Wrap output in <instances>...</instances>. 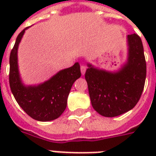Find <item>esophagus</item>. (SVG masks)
<instances>
[{
  "mask_svg": "<svg viewBox=\"0 0 156 156\" xmlns=\"http://www.w3.org/2000/svg\"><path fill=\"white\" fill-rule=\"evenodd\" d=\"M80 69H81V73H82V74H83V75H84L86 73V66H83V65H82Z\"/></svg>",
  "mask_w": 156,
  "mask_h": 156,
  "instance_id": "1",
  "label": "esophagus"
}]
</instances>
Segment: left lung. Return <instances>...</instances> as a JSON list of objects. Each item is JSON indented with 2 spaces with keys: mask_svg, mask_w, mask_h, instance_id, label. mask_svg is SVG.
Wrapping results in <instances>:
<instances>
[{
  "mask_svg": "<svg viewBox=\"0 0 156 156\" xmlns=\"http://www.w3.org/2000/svg\"><path fill=\"white\" fill-rule=\"evenodd\" d=\"M128 55L118 70L107 71L87 63L85 78L93 108L113 117L134 108L143 93L147 75L144 51L137 34L127 35Z\"/></svg>",
  "mask_w": 156,
  "mask_h": 156,
  "instance_id": "left-lung-1",
  "label": "left lung"
}]
</instances>
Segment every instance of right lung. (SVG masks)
<instances>
[{"label":"right lung","mask_w":156,"mask_h":156,"mask_svg":"<svg viewBox=\"0 0 156 156\" xmlns=\"http://www.w3.org/2000/svg\"><path fill=\"white\" fill-rule=\"evenodd\" d=\"M19 33L9 56V86L18 105L31 118L49 121L58 118L67 106V99L73 83L81 77L80 66L76 62L48 80L38 85L26 86L20 77L18 49L25 30Z\"/></svg>","instance_id":"1"}]
</instances>
